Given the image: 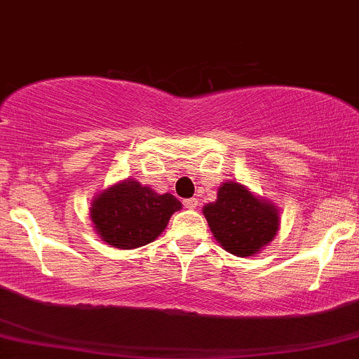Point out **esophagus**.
<instances>
[{"label": "esophagus", "mask_w": 359, "mask_h": 359, "mask_svg": "<svg viewBox=\"0 0 359 359\" xmlns=\"http://www.w3.org/2000/svg\"><path fill=\"white\" fill-rule=\"evenodd\" d=\"M198 205H199V201L196 198L186 199V201H184V206H186L187 210H196V208H198Z\"/></svg>", "instance_id": "1"}]
</instances>
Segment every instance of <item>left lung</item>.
Listing matches in <instances>:
<instances>
[{
	"instance_id": "obj_1",
	"label": "left lung",
	"mask_w": 359,
	"mask_h": 359,
	"mask_svg": "<svg viewBox=\"0 0 359 359\" xmlns=\"http://www.w3.org/2000/svg\"><path fill=\"white\" fill-rule=\"evenodd\" d=\"M203 215L217 243L239 258L263 251L280 229L277 206L233 180L218 187L217 201L203 206Z\"/></svg>"
}]
</instances>
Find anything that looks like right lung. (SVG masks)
Wrapping results in <instances>:
<instances>
[{"mask_svg":"<svg viewBox=\"0 0 359 359\" xmlns=\"http://www.w3.org/2000/svg\"><path fill=\"white\" fill-rule=\"evenodd\" d=\"M180 208L182 203L170 192L158 194L149 186L127 179L94 196L89 218L108 246L134 249L153 243Z\"/></svg>","mask_w":359,"mask_h":359,"instance_id":"1","label":"right lung"}]
</instances>
